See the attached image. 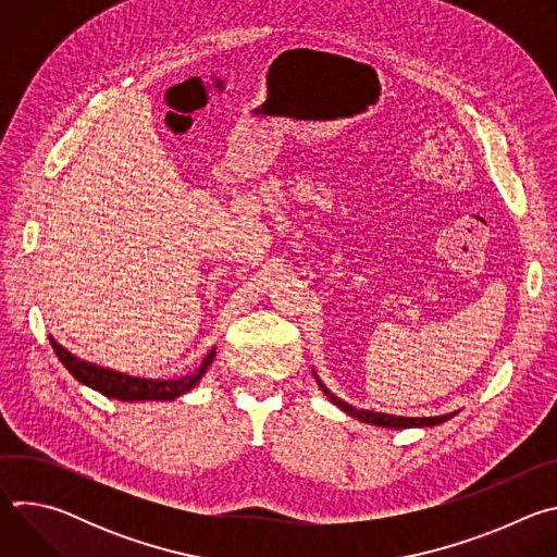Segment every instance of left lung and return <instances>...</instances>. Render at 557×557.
Returning a JSON list of instances; mask_svg holds the SVG:
<instances>
[{"label":"left lung","instance_id":"left-lung-1","mask_svg":"<svg viewBox=\"0 0 557 557\" xmlns=\"http://www.w3.org/2000/svg\"><path fill=\"white\" fill-rule=\"evenodd\" d=\"M312 376H314V381H317V383H320L322 392L329 396V399H331V404H333V406H337V408H339L342 412H346L348 417H352V419H357V421H361V423H368V425H379V428H387V430L434 428V425H441V423H445V421H449V419H454V417L458 414V410H456V412H449V414H441V417H396V414H385V412L359 410V408H355V406L346 404L344 399H339L337 394H333V392L326 387V383L320 379V374L314 372V368H312Z\"/></svg>","mask_w":557,"mask_h":557}]
</instances>
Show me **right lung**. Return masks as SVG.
Masks as SVG:
<instances>
[{
  "instance_id": "right-lung-1",
  "label": "right lung",
  "mask_w": 557,
  "mask_h": 557,
  "mask_svg": "<svg viewBox=\"0 0 557 557\" xmlns=\"http://www.w3.org/2000/svg\"><path fill=\"white\" fill-rule=\"evenodd\" d=\"M50 344H52V350L57 352L59 361L67 368V372L78 383H84V385L101 392L103 396H108V399L127 401V404L178 399V396L187 394L189 389H194L200 383L207 368L215 359V348H211L207 352V357L202 359L200 368L191 374H185L181 379H145V376H132V374H125V372H119L112 368H103V366H97L86 359H78L67 348H63L54 337H50Z\"/></svg>"
}]
</instances>
